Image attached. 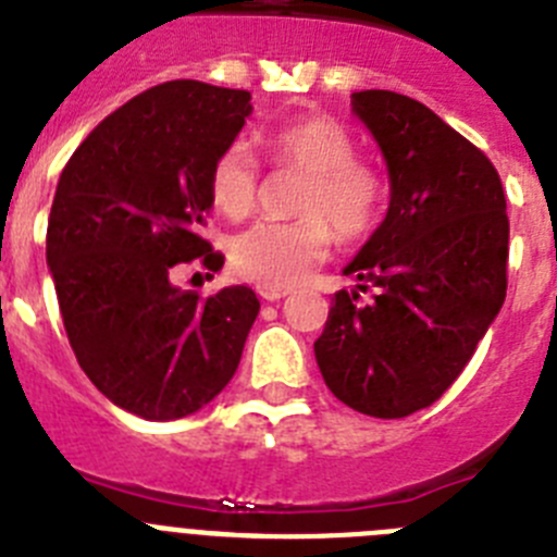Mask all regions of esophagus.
<instances>
[{
    "label": "esophagus",
    "instance_id": "esophagus-1",
    "mask_svg": "<svg viewBox=\"0 0 557 557\" xmlns=\"http://www.w3.org/2000/svg\"><path fill=\"white\" fill-rule=\"evenodd\" d=\"M256 293H259V298L262 301H282L284 295H289L287 287H256Z\"/></svg>",
    "mask_w": 557,
    "mask_h": 557
}]
</instances>
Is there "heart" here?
I'll return each mask as SVG.
<instances>
[{
	"label": "heart",
	"mask_w": 557,
	"mask_h": 557,
	"mask_svg": "<svg viewBox=\"0 0 557 557\" xmlns=\"http://www.w3.org/2000/svg\"><path fill=\"white\" fill-rule=\"evenodd\" d=\"M275 170L304 172L289 223H256L231 236L228 262L259 287H293L329 256L332 239L357 243L382 220L387 184L359 159L354 136L329 116H301L264 136ZM209 200L228 220L248 218L259 200V164L245 145H231L209 170ZM335 231L332 232L331 228Z\"/></svg>",
	"instance_id": "1"
}]
</instances>
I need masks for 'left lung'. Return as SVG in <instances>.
Listing matches in <instances>:
<instances>
[{"instance_id": "8db88e82", "label": "left lung", "mask_w": 557, "mask_h": 557, "mask_svg": "<svg viewBox=\"0 0 557 557\" xmlns=\"http://www.w3.org/2000/svg\"><path fill=\"white\" fill-rule=\"evenodd\" d=\"M351 106L385 152L391 209L343 273L314 357L351 410L405 418L444 396L474 357L508 293L505 191L480 147L424 102L354 91Z\"/></svg>"}]
</instances>
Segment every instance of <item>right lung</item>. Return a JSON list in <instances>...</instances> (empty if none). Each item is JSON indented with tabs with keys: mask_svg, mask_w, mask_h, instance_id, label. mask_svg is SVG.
I'll return each mask as SVG.
<instances>
[{
	"mask_svg": "<svg viewBox=\"0 0 557 557\" xmlns=\"http://www.w3.org/2000/svg\"><path fill=\"white\" fill-rule=\"evenodd\" d=\"M250 91L170 81L106 116L72 152L47 225L69 346L97 391L147 421L200 410L236 373L259 314L250 287L200 298L170 282L198 259L209 170L250 116Z\"/></svg>",
	"mask_w": 557,
	"mask_h": 557,
	"instance_id": "1",
	"label": "right lung"
}]
</instances>
